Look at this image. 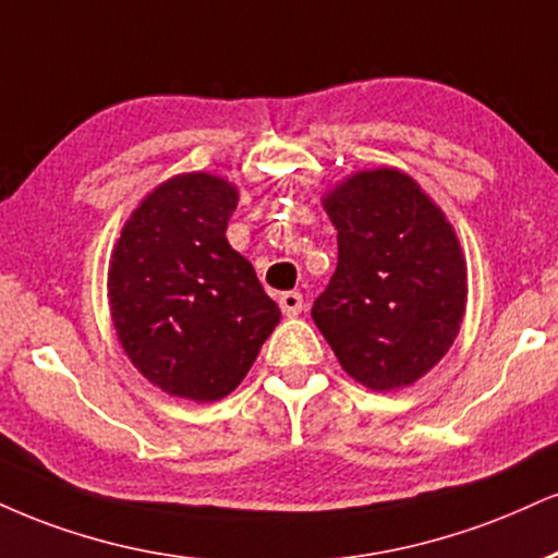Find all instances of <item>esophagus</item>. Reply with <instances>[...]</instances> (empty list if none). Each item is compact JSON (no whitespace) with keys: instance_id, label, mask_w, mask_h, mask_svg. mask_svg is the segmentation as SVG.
Masks as SVG:
<instances>
[{"instance_id":"esophagus-1","label":"esophagus","mask_w":558,"mask_h":558,"mask_svg":"<svg viewBox=\"0 0 558 558\" xmlns=\"http://www.w3.org/2000/svg\"><path fill=\"white\" fill-rule=\"evenodd\" d=\"M301 308H304V296H301L299 291H286L283 296H280V312H283L286 317H296V314H301Z\"/></svg>"}]
</instances>
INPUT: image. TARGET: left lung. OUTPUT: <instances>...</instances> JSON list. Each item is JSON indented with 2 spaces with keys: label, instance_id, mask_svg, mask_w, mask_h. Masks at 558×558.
I'll list each match as a JSON object with an SVG mask.
<instances>
[{
  "label": "left lung",
  "instance_id": "left-lung-1",
  "mask_svg": "<svg viewBox=\"0 0 558 558\" xmlns=\"http://www.w3.org/2000/svg\"><path fill=\"white\" fill-rule=\"evenodd\" d=\"M325 210L338 228V267L312 317L361 385H413L460 332L468 275L445 213L411 177L361 171L335 186Z\"/></svg>",
  "mask_w": 558,
  "mask_h": 558
}]
</instances>
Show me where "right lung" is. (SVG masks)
<instances>
[{"label": "right lung", "instance_id": "add662e5", "mask_svg": "<svg viewBox=\"0 0 558 558\" xmlns=\"http://www.w3.org/2000/svg\"><path fill=\"white\" fill-rule=\"evenodd\" d=\"M236 203L226 179L184 173L147 194L113 246L109 299L119 343L173 398H226L280 322L252 262L226 239Z\"/></svg>", "mask_w": 558, "mask_h": 558}]
</instances>
